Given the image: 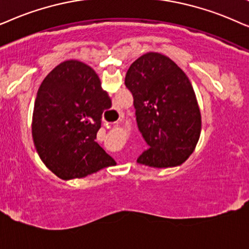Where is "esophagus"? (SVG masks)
<instances>
[{
	"instance_id": "1",
	"label": "esophagus",
	"mask_w": 249,
	"mask_h": 249,
	"mask_svg": "<svg viewBox=\"0 0 249 249\" xmlns=\"http://www.w3.org/2000/svg\"><path fill=\"white\" fill-rule=\"evenodd\" d=\"M110 124H117V122H114V123H110Z\"/></svg>"
}]
</instances>
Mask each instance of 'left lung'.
<instances>
[{
  "label": "left lung",
  "instance_id": "obj_1",
  "mask_svg": "<svg viewBox=\"0 0 249 249\" xmlns=\"http://www.w3.org/2000/svg\"><path fill=\"white\" fill-rule=\"evenodd\" d=\"M125 85L133 95L138 127L149 145L138 163L180 166L199 140L201 116L184 71L166 55L148 52L130 66Z\"/></svg>",
  "mask_w": 249,
  "mask_h": 249
}]
</instances>
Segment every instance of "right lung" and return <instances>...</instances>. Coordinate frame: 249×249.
Returning <instances> with one entry per match:
<instances>
[{
  "label": "right lung",
  "mask_w": 249,
  "mask_h": 249,
  "mask_svg": "<svg viewBox=\"0 0 249 249\" xmlns=\"http://www.w3.org/2000/svg\"><path fill=\"white\" fill-rule=\"evenodd\" d=\"M110 107L97 72L84 62L66 60L46 75L36 94L32 135L52 173L71 180L115 164L95 141L102 112Z\"/></svg>",
  "instance_id": "obj_1"
}]
</instances>
